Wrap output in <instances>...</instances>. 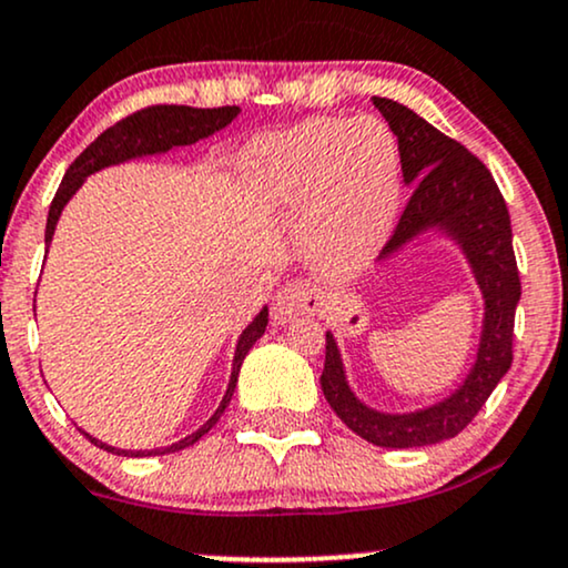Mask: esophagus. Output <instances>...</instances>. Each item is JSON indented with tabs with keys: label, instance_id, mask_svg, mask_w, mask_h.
Masks as SVG:
<instances>
[{
	"label": "esophagus",
	"instance_id": "34e87169",
	"mask_svg": "<svg viewBox=\"0 0 568 568\" xmlns=\"http://www.w3.org/2000/svg\"><path fill=\"white\" fill-rule=\"evenodd\" d=\"M321 310V296L310 285L288 283L285 288H280L272 298V321L277 325L291 323L298 315H312V312Z\"/></svg>",
	"mask_w": 568,
	"mask_h": 568
}]
</instances>
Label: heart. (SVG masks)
Wrapping results in <instances>:
<instances>
[{
	"label": "heart",
	"instance_id": "obj_1",
	"mask_svg": "<svg viewBox=\"0 0 568 568\" xmlns=\"http://www.w3.org/2000/svg\"><path fill=\"white\" fill-rule=\"evenodd\" d=\"M243 175L272 205L310 211L306 256L323 275H347L374 256L400 205V154L376 116L312 120L245 149Z\"/></svg>",
	"mask_w": 568,
	"mask_h": 568
}]
</instances>
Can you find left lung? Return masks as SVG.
I'll use <instances>...</instances> for the list:
<instances>
[{"label":"left lung","instance_id":"8db88e82","mask_svg":"<svg viewBox=\"0 0 568 568\" xmlns=\"http://www.w3.org/2000/svg\"><path fill=\"white\" fill-rule=\"evenodd\" d=\"M374 106L397 135L403 181L414 186L382 258L393 256L427 230L448 234L459 243L484 293V331L465 384L446 400L414 414H382L357 400L344 376L334 334H325L321 387L338 419L363 440L384 448L433 446L470 425L513 363L520 277L513 253L510 213L494 175L459 141L443 135L438 128L389 98H374Z\"/></svg>","mask_w":568,"mask_h":568}]
</instances>
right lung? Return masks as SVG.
Returning a JSON list of instances; mask_svg holds the SVG:
<instances>
[{
    "mask_svg": "<svg viewBox=\"0 0 568 568\" xmlns=\"http://www.w3.org/2000/svg\"><path fill=\"white\" fill-rule=\"evenodd\" d=\"M240 114V106H219V109H192V106H149L141 109V112H133L125 120H120L116 125H112L109 130H103L98 139L90 143L88 149L69 165L67 175H63L61 186H58L53 205H50L48 213V226H44V243L50 245L53 240L58 216H61L63 205L74 197L77 189L82 186V181L88 179L90 173L101 171V168L109 165H120V162L135 160V158H146V154H162V152H171L175 146H189V143H197L200 139H207L213 135L216 130L226 128L234 116ZM266 321H270V312L266 306L253 317V323L240 334L237 338V349H234V363H232V376H230V387H226L224 400L216 408V414L202 425L197 433L186 435L184 440L173 443L168 448H152V452H125V448H114L101 443L93 435H88L90 443H95L98 448L103 452L116 454V456H160V454H171V452H181V448L194 446L202 435L207 433L224 414V408L230 406L234 387H237V374L240 366H243L247 349L264 336L266 331Z\"/></svg>",
    "mask_w": 568,
    "mask_h": 568,
    "instance_id": "obj_1",
    "label": "right lung"
}]
</instances>
